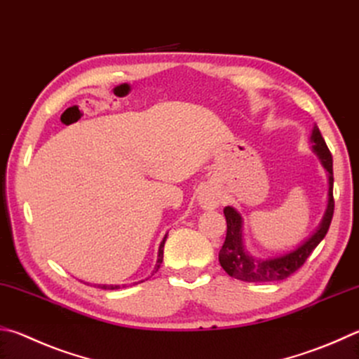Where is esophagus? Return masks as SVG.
<instances>
[{
	"mask_svg": "<svg viewBox=\"0 0 359 359\" xmlns=\"http://www.w3.org/2000/svg\"><path fill=\"white\" fill-rule=\"evenodd\" d=\"M199 204L202 208H207V210L217 208L219 205V194L213 190H204L199 194Z\"/></svg>",
	"mask_w": 359,
	"mask_h": 359,
	"instance_id": "esophagus-1",
	"label": "esophagus"
}]
</instances>
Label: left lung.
Returning a JSON list of instances; mask_svg holds the SVG:
<instances>
[{"instance_id":"left-lung-1","label":"left lung","mask_w":359,"mask_h":359,"mask_svg":"<svg viewBox=\"0 0 359 359\" xmlns=\"http://www.w3.org/2000/svg\"><path fill=\"white\" fill-rule=\"evenodd\" d=\"M312 151L320 158L323 168L328 172V205L325 210L320 224L312 236L304 240L295 250H292L281 256L260 259L251 256L245 250L243 236H242V217L233 207H224V217L227 223V233L223 246L219 250V264L223 266L227 275L240 279L246 283H271L283 281L289 278L292 273H295L302 266L306 259L311 256V252L316 250V246L322 242L330 229L331 219L334 213V199H333V157L325 142L320 130L317 126L312 130L311 135Z\"/></svg>"}]
</instances>
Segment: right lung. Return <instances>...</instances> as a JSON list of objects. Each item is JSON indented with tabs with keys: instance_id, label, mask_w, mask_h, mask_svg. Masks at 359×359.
<instances>
[{
	"instance_id": "obj_1",
	"label": "right lung",
	"mask_w": 359,
	"mask_h": 359,
	"mask_svg": "<svg viewBox=\"0 0 359 359\" xmlns=\"http://www.w3.org/2000/svg\"><path fill=\"white\" fill-rule=\"evenodd\" d=\"M165 242H166V236H165V238H163V242L160 243V248H158V259H157V265H155V269H154V273H157L158 271V269H160V265H161V262H163V248H165ZM152 273V275H154ZM138 283H142V281H138ZM138 283H135V284H138ZM100 289H105V290H116V289H121V285H99ZM122 287H126V284L122 285Z\"/></svg>"
}]
</instances>
